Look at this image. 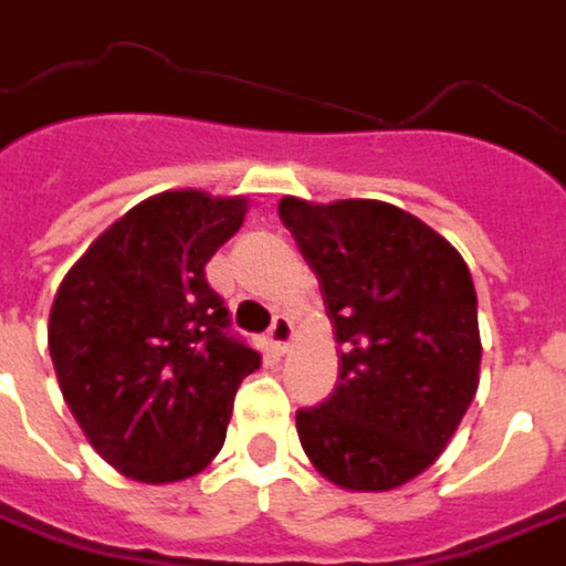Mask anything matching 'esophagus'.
<instances>
[{
  "label": "esophagus",
  "instance_id": "1",
  "mask_svg": "<svg viewBox=\"0 0 566 566\" xmlns=\"http://www.w3.org/2000/svg\"><path fill=\"white\" fill-rule=\"evenodd\" d=\"M291 342H294V323L287 319V316H275V323H272V329H269V345L284 355L287 348H291Z\"/></svg>",
  "mask_w": 566,
  "mask_h": 566
}]
</instances>
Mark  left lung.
<instances>
[{"instance_id": "8db88e82", "label": "left lung", "mask_w": 566, "mask_h": 566, "mask_svg": "<svg viewBox=\"0 0 566 566\" xmlns=\"http://www.w3.org/2000/svg\"><path fill=\"white\" fill-rule=\"evenodd\" d=\"M338 345V382L297 411L313 469L345 491H392L447 450L479 389L475 284L453 243L377 199L284 196Z\"/></svg>"}]
</instances>
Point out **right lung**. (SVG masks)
Here are the masks:
<instances>
[{
    "label": "right lung",
    "instance_id": "add662e5",
    "mask_svg": "<svg viewBox=\"0 0 566 566\" xmlns=\"http://www.w3.org/2000/svg\"><path fill=\"white\" fill-rule=\"evenodd\" d=\"M247 209L243 196L158 192L113 221L53 297L46 338L62 399L126 479L184 481L224 447L259 352L228 332L206 262Z\"/></svg>",
    "mask_w": 566,
    "mask_h": 566
}]
</instances>
